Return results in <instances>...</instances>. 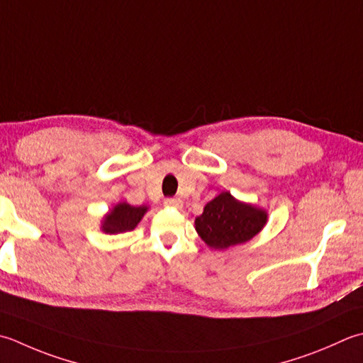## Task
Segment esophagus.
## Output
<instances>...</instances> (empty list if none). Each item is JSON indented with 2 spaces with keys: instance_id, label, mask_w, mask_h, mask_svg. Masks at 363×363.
<instances>
[{
  "instance_id": "esophagus-1",
  "label": "esophagus",
  "mask_w": 363,
  "mask_h": 363,
  "mask_svg": "<svg viewBox=\"0 0 363 363\" xmlns=\"http://www.w3.org/2000/svg\"><path fill=\"white\" fill-rule=\"evenodd\" d=\"M165 206H169V208H182V200L181 198H167Z\"/></svg>"
}]
</instances>
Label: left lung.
I'll return each instance as SVG.
<instances>
[{
  "label": "left lung",
  "mask_w": 363,
  "mask_h": 363,
  "mask_svg": "<svg viewBox=\"0 0 363 363\" xmlns=\"http://www.w3.org/2000/svg\"><path fill=\"white\" fill-rule=\"evenodd\" d=\"M267 223V211L222 191L204 206L203 214L195 218V230L204 244L226 250L252 240Z\"/></svg>",
  "instance_id": "obj_1"
}]
</instances>
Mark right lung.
Returning <instances> with one entry per match:
<instances>
[{
    "mask_svg": "<svg viewBox=\"0 0 363 363\" xmlns=\"http://www.w3.org/2000/svg\"><path fill=\"white\" fill-rule=\"evenodd\" d=\"M149 211V206H132L125 201H121L106 212L101 222V230L106 234H119L127 233L137 228Z\"/></svg>",
    "mask_w": 363,
    "mask_h": 363,
    "instance_id": "1",
    "label": "right lung"
}]
</instances>
